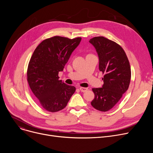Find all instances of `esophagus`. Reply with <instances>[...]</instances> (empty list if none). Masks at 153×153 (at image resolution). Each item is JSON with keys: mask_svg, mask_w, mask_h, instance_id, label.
I'll return each instance as SVG.
<instances>
[{"mask_svg": "<svg viewBox=\"0 0 153 153\" xmlns=\"http://www.w3.org/2000/svg\"><path fill=\"white\" fill-rule=\"evenodd\" d=\"M79 89H80V91H81V92H86V91L88 90L87 88H85V87H79Z\"/></svg>", "mask_w": 153, "mask_h": 153, "instance_id": "esophagus-1", "label": "esophagus"}]
</instances>
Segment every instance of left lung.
Returning <instances> with one entry per match:
<instances>
[{
  "label": "left lung",
  "mask_w": 153,
  "mask_h": 153,
  "mask_svg": "<svg viewBox=\"0 0 153 153\" xmlns=\"http://www.w3.org/2000/svg\"><path fill=\"white\" fill-rule=\"evenodd\" d=\"M99 58V70L104 74L103 85L93 88L95 98L92 106L99 111H107L113 108L128 90L131 79V68L123 48L103 36L89 40Z\"/></svg>",
  "instance_id": "8db88e82"
}]
</instances>
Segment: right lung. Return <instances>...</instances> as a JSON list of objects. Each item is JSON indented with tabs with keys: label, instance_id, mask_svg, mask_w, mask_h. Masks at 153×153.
<instances>
[{
	"label": "right lung",
	"instance_id": "right-lung-1",
	"mask_svg": "<svg viewBox=\"0 0 153 153\" xmlns=\"http://www.w3.org/2000/svg\"><path fill=\"white\" fill-rule=\"evenodd\" d=\"M81 41L55 36L46 39L34 51L27 69V81L31 91L46 110L56 112L65 108L76 87L59 80L73 51Z\"/></svg>",
	"mask_w": 153,
	"mask_h": 153
}]
</instances>
